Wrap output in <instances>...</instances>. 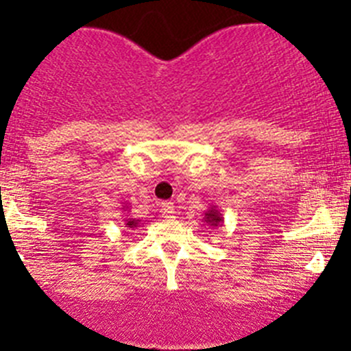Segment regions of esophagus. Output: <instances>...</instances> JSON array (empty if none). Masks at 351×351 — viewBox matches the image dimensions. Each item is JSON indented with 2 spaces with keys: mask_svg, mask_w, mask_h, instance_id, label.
I'll return each instance as SVG.
<instances>
[{
  "mask_svg": "<svg viewBox=\"0 0 351 351\" xmlns=\"http://www.w3.org/2000/svg\"><path fill=\"white\" fill-rule=\"evenodd\" d=\"M161 210L165 212V214H166V217H171V215L175 214V204H173L171 200H168V202H162V204H161Z\"/></svg>",
  "mask_w": 351,
  "mask_h": 351,
  "instance_id": "esophagus-1",
  "label": "esophagus"
}]
</instances>
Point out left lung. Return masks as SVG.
Instances as JSON below:
<instances>
[{
	"label": "left lung",
	"instance_id": "left-lung-1",
	"mask_svg": "<svg viewBox=\"0 0 351 351\" xmlns=\"http://www.w3.org/2000/svg\"><path fill=\"white\" fill-rule=\"evenodd\" d=\"M204 221L207 222V226H212V228H217V226L224 224V217H222L217 205H212V207H208L207 210H205Z\"/></svg>",
	"mask_w": 351,
	"mask_h": 351
}]
</instances>
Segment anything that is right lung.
I'll return each mask as SVG.
<instances>
[{
    "label": "right lung",
    "instance_id": "add662e5",
    "mask_svg": "<svg viewBox=\"0 0 351 351\" xmlns=\"http://www.w3.org/2000/svg\"><path fill=\"white\" fill-rule=\"evenodd\" d=\"M125 205H123V210H125ZM141 224H143V222H141V219H132V217H129V219H125V228H130V229H137V228H141Z\"/></svg>",
    "mask_w": 351,
    "mask_h": 351
}]
</instances>
